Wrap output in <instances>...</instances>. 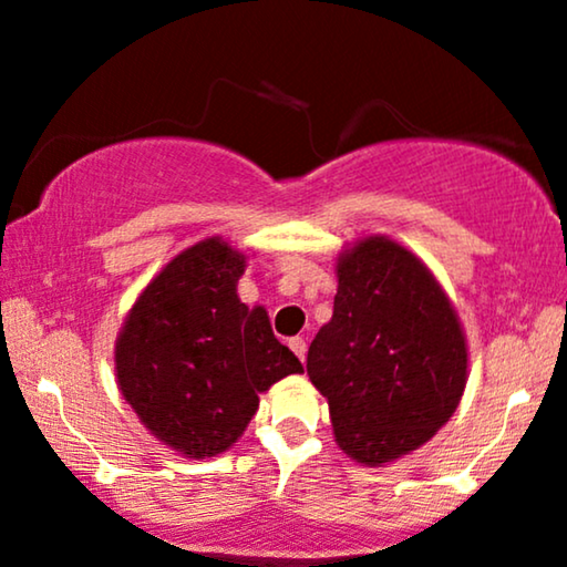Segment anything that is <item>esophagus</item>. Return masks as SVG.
<instances>
[{"instance_id":"esophagus-1","label":"esophagus","mask_w":567,"mask_h":567,"mask_svg":"<svg viewBox=\"0 0 567 567\" xmlns=\"http://www.w3.org/2000/svg\"><path fill=\"white\" fill-rule=\"evenodd\" d=\"M288 346H290L292 353H296L298 359L306 361V351H309V349H306V340H303V338H290Z\"/></svg>"}]
</instances>
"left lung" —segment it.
Listing matches in <instances>:
<instances>
[{"instance_id":"obj_1","label":"left lung","mask_w":567,"mask_h":567,"mask_svg":"<svg viewBox=\"0 0 567 567\" xmlns=\"http://www.w3.org/2000/svg\"><path fill=\"white\" fill-rule=\"evenodd\" d=\"M306 372L330 404L338 446L385 465L446 425L467 383V343L425 264L388 237L338 258L332 319L309 346Z\"/></svg>"}]
</instances>
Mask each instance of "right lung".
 Listing matches in <instances>:
<instances>
[{"mask_svg":"<svg viewBox=\"0 0 567 567\" xmlns=\"http://www.w3.org/2000/svg\"><path fill=\"white\" fill-rule=\"evenodd\" d=\"M245 256L221 237L182 250L142 290L115 340V378L155 439L216 456L240 439L258 393L303 372L264 306L237 298Z\"/></svg>","mask_w":567,"mask_h":567,"instance_id":"right-lung-1","label":"right lung"}]
</instances>
